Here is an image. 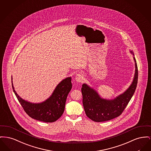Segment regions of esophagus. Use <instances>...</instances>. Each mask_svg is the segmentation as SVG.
I'll list each match as a JSON object with an SVG mask.
<instances>
[{"instance_id": "34e87169", "label": "esophagus", "mask_w": 151, "mask_h": 151, "mask_svg": "<svg viewBox=\"0 0 151 151\" xmlns=\"http://www.w3.org/2000/svg\"><path fill=\"white\" fill-rule=\"evenodd\" d=\"M76 80L78 82H82L84 80V77L82 74H77L76 77Z\"/></svg>"}]
</instances>
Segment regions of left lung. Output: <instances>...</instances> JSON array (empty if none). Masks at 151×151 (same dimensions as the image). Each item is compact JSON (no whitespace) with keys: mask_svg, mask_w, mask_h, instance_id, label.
<instances>
[{"mask_svg":"<svg viewBox=\"0 0 151 151\" xmlns=\"http://www.w3.org/2000/svg\"><path fill=\"white\" fill-rule=\"evenodd\" d=\"M134 59L136 69L132 83L123 94L114 99H102L95 90L86 84L82 85L81 91L83 106L88 118L96 122H102L115 118L122 114L134 95L137 84L138 69L134 57Z\"/></svg>","mask_w":151,"mask_h":151,"instance_id":"obj_1","label":"left lung"}]
</instances>
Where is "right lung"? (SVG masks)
Segmentation results:
<instances>
[{
    "label": "right lung",
    "mask_w": 151,
    "mask_h": 151,
    "mask_svg": "<svg viewBox=\"0 0 151 151\" xmlns=\"http://www.w3.org/2000/svg\"><path fill=\"white\" fill-rule=\"evenodd\" d=\"M71 77L62 81L56 87L52 95L42 103H30L22 99L17 94L12 81L13 91L24 111L33 119L52 123L59 119L64 113L66 100L72 87Z\"/></svg>",
    "instance_id": "1"
}]
</instances>
